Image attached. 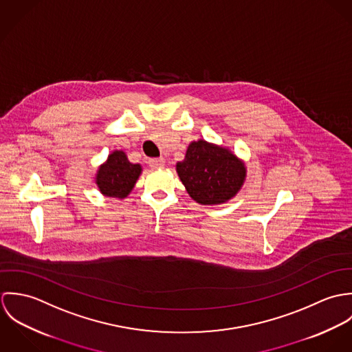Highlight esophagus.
Listing matches in <instances>:
<instances>
[{
  "label": "esophagus",
  "instance_id": "esophagus-1",
  "mask_svg": "<svg viewBox=\"0 0 352 352\" xmlns=\"http://www.w3.org/2000/svg\"><path fill=\"white\" fill-rule=\"evenodd\" d=\"M165 165L164 158H151L149 160V166L151 168H162Z\"/></svg>",
  "mask_w": 352,
  "mask_h": 352
}]
</instances>
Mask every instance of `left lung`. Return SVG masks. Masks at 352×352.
<instances>
[{"instance_id": "obj_1", "label": "left lung", "mask_w": 352, "mask_h": 352, "mask_svg": "<svg viewBox=\"0 0 352 352\" xmlns=\"http://www.w3.org/2000/svg\"><path fill=\"white\" fill-rule=\"evenodd\" d=\"M176 172L188 195L204 206L230 201L247 177L243 160L228 148L204 140L188 145L184 160L176 164Z\"/></svg>"}]
</instances>
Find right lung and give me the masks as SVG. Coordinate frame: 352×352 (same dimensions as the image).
I'll return each instance as SVG.
<instances>
[{
	"instance_id": "1",
	"label": "right lung",
	"mask_w": 352,
	"mask_h": 352,
	"mask_svg": "<svg viewBox=\"0 0 352 352\" xmlns=\"http://www.w3.org/2000/svg\"><path fill=\"white\" fill-rule=\"evenodd\" d=\"M142 166L129 161L123 151H113L98 169L95 183L107 198L124 199L134 188Z\"/></svg>"
}]
</instances>
